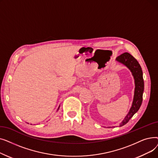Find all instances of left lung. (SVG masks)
I'll return each mask as SVG.
<instances>
[{
  "label": "left lung",
  "mask_w": 158,
  "mask_h": 158,
  "mask_svg": "<svg viewBox=\"0 0 158 158\" xmlns=\"http://www.w3.org/2000/svg\"><path fill=\"white\" fill-rule=\"evenodd\" d=\"M117 61L123 64L131 70L134 77L135 89L132 106L125 118L120 124V127L126 124L129 120L139 109L143 101V93L144 90V81L142 68L135 58L128 52H125L116 58Z\"/></svg>",
  "instance_id": "obj_1"
}]
</instances>
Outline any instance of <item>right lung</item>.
Instances as JSON below:
<instances>
[{"mask_svg":"<svg viewBox=\"0 0 158 158\" xmlns=\"http://www.w3.org/2000/svg\"><path fill=\"white\" fill-rule=\"evenodd\" d=\"M60 106H59V107H58V109H57V110H59V108H60Z\"/></svg>","mask_w":158,"mask_h":158,"instance_id":"obj_1","label":"right lung"}]
</instances>
